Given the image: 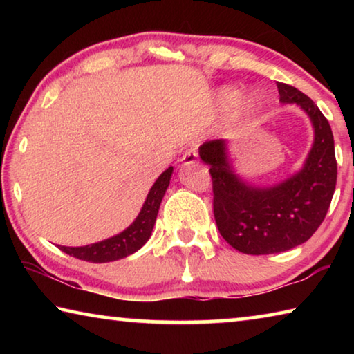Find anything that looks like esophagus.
<instances>
[{
  "mask_svg": "<svg viewBox=\"0 0 354 354\" xmlns=\"http://www.w3.org/2000/svg\"><path fill=\"white\" fill-rule=\"evenodd\" d=\"M181 162L184 165H192V164L198 162V149H196L195 147H190L189 149H185L183 158H181Z\"/></svg>",
  "mask_w": 354,
  "mask_h": 354,
  "instance_id": "34e87169",
  "label": "esophagus"
}]
</instances>
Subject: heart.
Instances as JSON below:
<instances>
[{
    "label": "heart",
    "mask_w": 354,
    "mask_h": 354,
    "mask_svg": "<svg viewBox=\"0 0 354 354\" xmlns=\"http://www.w3.org/2000/svg\"><path fill=\"white\" fill-rule=\"evenodd\" d=\"M239 101V92L237 91H232V88H226L220 93V103L223 107H234ZM257 104V95L256 93H251L245 100V106L248 107V109H253V107Z\"/></svg>",
    "instance_id": "1"
}]
</instances>
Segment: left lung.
I'll return each mask as SVG.
<instances>
[{
    "label": "left lung",
    "mask_w": 354,
    "mask_h": 354,
    "mask_svg": "<svg viewBox=\"0 0 354 354\" xmlns=\"http://www.w3.org/2000/svg\"><path fill=\"white\" fill-rule=\"evenodd\" d=\"M279 101L295 103L314 127V143L301 170L268 187H256L236 175L221 139L205 142L200 158L209 165L214 217L221 237L245 254H273L298 247L314 234L331 205L337 162L328 120L298 88L278 82Z\"/></svg>",
    "instance_id": "obj_1"
}]
</instances>
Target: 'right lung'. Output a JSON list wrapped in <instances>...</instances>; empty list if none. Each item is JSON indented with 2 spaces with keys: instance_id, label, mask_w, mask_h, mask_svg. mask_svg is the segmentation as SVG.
<instances>
[{
  "instance_id": "obj_1",
  "label": "right lung",
  "mask_w": 354,
  "mask_h": 354,
  "mask_svg": "<svg viewBox=\"0 0 354 354\" xmlns=\"http://www.w3.org/2000/svg\"><path fill=\"white\" fill-rule=\"evenodd\" d=\"M171 173L173 167H169L162 175L156 179L153 187L148 192L147 200L143 203L137 218L127 227V230L120 232V234L97 243L86 245V247H59V250H62L64 253L77 257V259L81 261L95 263L118 261L136 253L137 250H140L143 245L147 243L149 236H151L156 217H158L159 212L160 201H162L165 190L170 184Z\"/></svg>"
}]
</instances>
